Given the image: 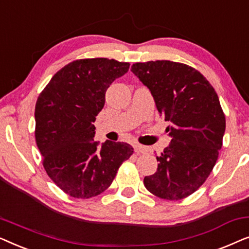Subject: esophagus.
<instances>
[{"label":"esophagus","instance_id":"esophagus-1","mask_svg":"<svg viewBox=\"0 0 249 249\" xmlns=\"http://www.w3.org/2000/svg\"><path fill=\"white\" fill-rule=\"evenodd\" d=\"M134 149H135L136 153H138V154H145V153L148 152L147 147H145V146H142L141 144H135Z\"/></svg>","mask_w":249,"mask_h":249}]
</instances>
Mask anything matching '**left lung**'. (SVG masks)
I'll use <instances>...</instances> for the list:
<instances>
[{
	"label": "left lung",
	"mask_w": 249,
	"mask_h": 249,
	"mask_svg": "<svg viewBox=\"0 0 249 249\" xmlns=\"http://www.w3.org/2000/svg\"><path fill=\"white\" fill-rule=\"evenodd\" d=\"M131 71L148 88L171 137L158 170L145 177L146 189L160 198L178 200L192 195L212 172L222 147L226 117L219 97L202 73L183 63L148 61Z\"/></svg>",
	"instance_id": "8db88e82"
}]
</instances>
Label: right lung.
Wrapping results in <instances>:
<instances>
[{
  "label": "right lung",
  "mask_w": 249,
  "mask_h": 249,
  "mask_svg": "<svg viewBox=\"0 0 249 249\" xmlns=\"http://www.w3.org/2000/svg\"><path fill=\"white\" fill-rule=\"evenodd\" d=\"M129 67L104 57L73 61L54 74L37 98V147L46 173L68 195H100L134 153L127 142L94 141V122L105 104V93Z\"/></svg>",
  "instance_id": "right-lung-1"
}]
</instances>
